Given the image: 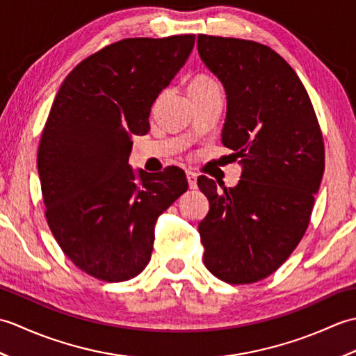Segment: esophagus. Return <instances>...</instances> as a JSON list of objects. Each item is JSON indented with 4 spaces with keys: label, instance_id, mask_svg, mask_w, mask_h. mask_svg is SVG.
Listing matches in <instances>:
<instances>
[{
    "label": "esophagus",
    "instance_id": "esophagus-1",
    "mask_svg": "<svg viewBox=\"0 0 356 356\" xmlns=\"http://www.w3.org/2000/svg\"><path fill=\"white\" fill-rule=\"evenodd\" d=\"M186 179H188V185H190L191 190H195V188H197V172L186 170Z\"/></svg>",
    "mask_w": 356,
    "mask_h": 356
}]
</instances>
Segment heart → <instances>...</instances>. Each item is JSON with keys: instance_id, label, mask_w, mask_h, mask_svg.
I'll use <instances>...</instances> for the list:
<instances>
[{"instance_id": "1", "label": "heart", "mask_w": 356, "mask_h": 356, "mask_svg": "<svg viewBox=\"0 0 356 356\" xmlns=\"http://www.w3.org/2000/svg\"><path fill=\"white\" fill-rule=\"evenodd\" d=\"M209 82H214V81H211L209 78H205V76H199L193 79L190 86H205V84H209Z\"/></svg>"}]
</instances>
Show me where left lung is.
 <instances>
[{"label":"left lung","mask_w":356,"mask_h":356,"mask_svg":"<svg viewBox=\"0 0 356 356\" xmlns=\"http://www.w3.org/2000/svg\"><path fill=\"white\" fill-rule=\"evenodd\" d=\"M199 56L222 82V143L240 157L234 188L197 179L209 200L199 223L211 274L231 284L266 278L300 243L324 172V143L297 73L268 45L197 36Z\"/></svg>","instance_id":"1"}]
</instances>
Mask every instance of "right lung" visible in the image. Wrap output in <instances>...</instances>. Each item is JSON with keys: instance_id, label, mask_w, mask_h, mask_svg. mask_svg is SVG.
<instances>
[{"instance_id": "add662e5", "label": "right lung", "mask_w": 356, "mask_h": 356, "mask_svg": "<svg viewBox=\"0 0 356 356\" xmlns=\"http://www.w3.org/2000/svg\"><path fill=\"white\" fill-rule=\"evenodd\" d=\"M194 41L179 35L107 45L74 67L53 101L38 149L45 217L64 254L95 278L139 275L159 216L188 190L177 166L134 171L128 157Z\"/></svg>"}]
</instances>
